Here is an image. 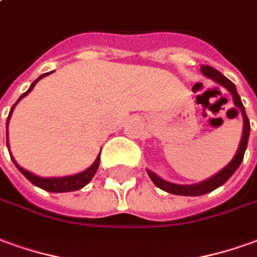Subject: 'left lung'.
<instances>
[{
  "mask_svg": "<svg viewBox=\"0 0 257 257\" xmlns=\"http://www.w3.org/2000/svg\"><path fill=\"white\" fill-rule=\"evenodd\" d=\"M200 71L203 73L206 78L211 79L213 82H216L218 85H221L222 87H225L227 90L231 93L232 96V100H234V104L241 110L242 118H243V131H242V138L241 142H239V146H238V150L235 153L234 159L229 161L227 166L222 168L221 171H218L216 175L210 177L209 179H204L202 182H197V184L193 185H179L174 184V182H170V181H166V179L160 178L157 174H154L153 171L147 170V174L150 179L153 181V184L163 189V191L168 192V193H172V195H181V196H200V195H206L209 192L214 191L217 188H220L221 185H224L227 181H228L232 174H234L238 167L241 166L242 160H243V156H245V150L247 147V141H249V134H250V123H249V119H247L246 112H245V107L241 101V97L236 91V87L235 85L227 79L222 73H220L217 69L211 68L209 65H203L200 68Z\"/></svg>",
  "mask_w": 257,
  "mask_h": 257,
  "instance_id": "obj_1",
  "label": "left lung"
}]
</instances>
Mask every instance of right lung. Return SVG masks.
<instances>
[{
  "label": "right lung",
  "instance_id": "obj_1",
  "mask_svg": "<svg viewBox=\"0 0 257 257\" xmlns=\"http://www.w3.org/2000/svg\"><path fill=\"white\" fill-rule=\"evenodd\" d=\"M50 73H53V72L43 73V75H40V76L36 79L35 82L30 85L28 91H25L22 96L18 98V101L12 105V108H11L10 111V115H8V118H7V129H8V123H10L11 115H12V111H14V108H15L16 104L19 103L23 97H26L29 93L33 90V87L36 86V83H37L41 78L47 76V75H50ZM7 147H8V150H10L8 131H7ZM100 153H101V150H100ZM11 159H12V161H14V164L16 166V168L22 172L23 175H25V177H26L32 184L35 185V186H39V188H41V189H44V191H47V192H53V193H62V192H72V191H79V189H82V188L89 184V182L91 181V178L96 175V171H97L98 166H100V154H98L97 157H96V160H94V163H93L89 168H86L85 171L78 172V174H75V175H68V177H51V178H44V177H39V175H36V174H33V172L28 171V170H25L23 167L19 166V164L16 163V160L14 159V156H12V154H11Z\"/></svg>",
  "mask_w": 257,
  "mask_h": 257
}]
</instances>
